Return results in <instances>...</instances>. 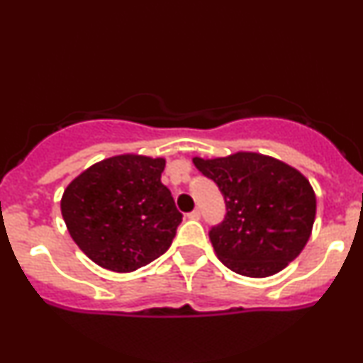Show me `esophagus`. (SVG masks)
<instances>
[{"label":"esophagus","mask_w":363,"mask_h":363,"mask_svg":"<svg viewBox=\"0 0 363 363\" xmlns=\"http://www.w3.org/2000/svg\"><path fill=\"white\" fill-rule=\"evenodd\" d=\"M187 218H191V220H199V218H201V211H199V210H193V211H191V213H187Z\"/></svg>","instance_id":"obj_1"}]
</instances>
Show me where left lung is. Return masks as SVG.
I'll return each mask as SVG.
<instances>
[{
    "label": "left lung",
    "instance_id": "obj_1",
    "mask_svg": "<svg viewBox=\"0 0 363 363\" xmlns=\"http://www.w3.org/2000/svg\"><path fill=\"white\" fill-rule=\"evenodd\" d=\"M222 191L227 215L210 230L215 254L232 272L266 278L289 266L309 240L315 194L297 169L254 152L194 157Z\"/></svg>",
    "mask_w": 363,
    "mask_h": 363
}]
</instances>
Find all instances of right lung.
Instances as JSON below:
<instances>
[{"label": "right lung", "mask_w": 363, "mask_h": 363, "mask_svg": "<svg viewBox=\"0 0 363 363\" xmlns=\"http://www.w3.org/2000/svg\"><path fill=\"white\" fill-rule=\"evenodd\" d=\"M165 158L116 155L74 177L61 198L69 235L95 264L129 273L162 256L182 213L160 177Z\"/></svg>", "instance_id": "obj_1"}]
</instances>
